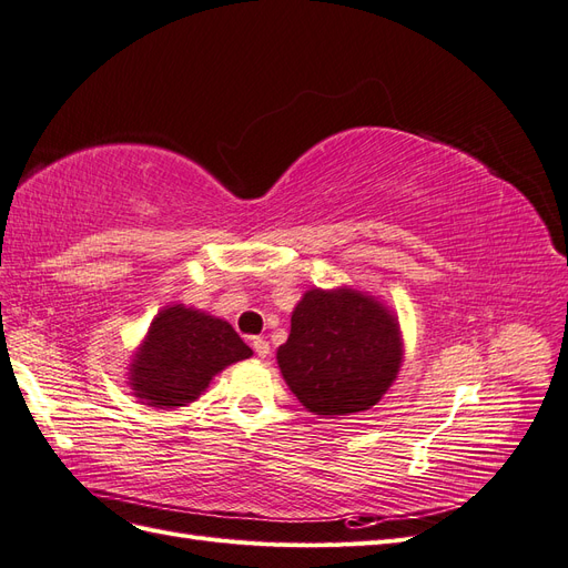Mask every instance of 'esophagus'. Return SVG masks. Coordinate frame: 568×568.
Wrapping results in <instances>:
<instances>
[{"label": "esophagus", "instance_id": "1", "mask_svg": "<svg viewBox=\"0 0 568 568\" xmlns=\"http://www.w3.org/2000/svg\"><path fill=\"white\" fill-rule=\"evenodd\" d=\"M251 346H253L257 357H267L270 355V343L263 336H253L251 338Z\"/></svg>", "mask_w": 568, "mask_h": 568}]
</instances>
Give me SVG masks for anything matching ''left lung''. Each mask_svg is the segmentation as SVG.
I'll return each instance as SVG.
<instances>
[{
  "mask_svg": "<svg viewBox=\"0 0 568 568\" xmlns=\"http://www.w3.org/2000/svg\"><path fill=\"white\" fill-rule=\"evenodd\" d=\"M398 324L376 301L341 291H307L291 315L277 363L296 398L322 417L365 412L400 369Z\"/></svg>",
  "mask_w": 568,
  "mask_h": 568,
  "instance_id": "8db88e82",
  "label": "left lung"
}]
</instances>
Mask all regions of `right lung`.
I'll return each mask as SVG.
<instances>
[{
	"label": "right lung",
	"mask_w": 568,
	"mask_h": 568,
	"mask_svg": "<svg viewBox=\"0 0 568 568\" xmlns=\"http://www.w3.org/2000/svg\"><path fill=\"white\" fill-rule=\"evenodd\" d=\"M251 355L232 324L175 305L151 322L132 365V388L151 407H180L196 400L220 369Z\"/></svg>",
	"instance_id": "obj_1"
}]
</instances>
